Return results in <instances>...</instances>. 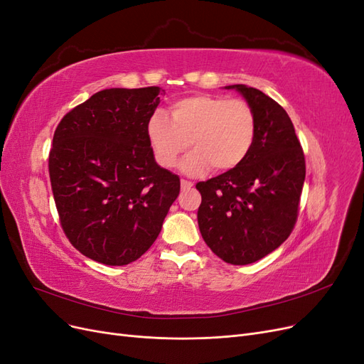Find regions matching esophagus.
<instances>
[{
    "label": "esophagus",
    "instance_id": "esophagus-1",
    "mask_svg": "<svg viewBox=\"0 0 364 364\" xmlns=\"http://www.w3.org/2000/svg\"><path fill=\"white\" fill-rule=\"evenodd\" d=\"M193 185H194V183H193V182H190V181H185V179H182V181H181V186H182V190H190Z\"/></svg>",
    "mask_w": 364,
    "mask_h": 364
}]
</instances>
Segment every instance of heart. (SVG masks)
Masks as SVG:
<instances>
[{"instance_id":"obj_1","label":"heart","mask_w":364,"mask_h":364,"mask_svg":"<svg viewBox=\"0 0 364 364\" xmlns=\"http://www.w3.org/2000/svg\"><path fill=\"white\" fill-rule=\"evenodd\" d=\"M149 139L156 161L171 168L188 150L182 170L191 176L214 167L232 170L250 153L257 136V117L241 98L225 95H191L171 106V118L156 111L149 121Z\"/></svg>"}]
</instances>
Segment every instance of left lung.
<instances>
[{
    "instance_id": "8db88e82",
    "label": "left lung",
    "mask_w": 364,
    "mask_h": 364,
    "mask_svg": "<svg viewBox=\"0 0 364 364\" xmlns=\"http://www.w3.org/2000/svg\"><path fill=\"white\" fill-rule=\"evenodd\" d=\"M243 94L257 117L247 158L217 178L199 182L200 234L218 258L234 266L255 262L289 238L299 215L305 156L284 107L246 85Z\"/></svg>"
}]
</instances>
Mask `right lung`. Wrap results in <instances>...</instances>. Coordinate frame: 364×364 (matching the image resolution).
Here are the masks:
<instances>
[{"label": "right lung", "mask_w": 364, "mask_h": 364, "mask_svg": "<svg viewBox=\"0 0 364 364\" xmlns=\"http://www.w3.org/2000/svg\"><path fill=\"white\" fill-rule=\"evenodd\" d=\"M159 86L112 87L65 115L48 171L60 226L85 257L126 266L155 243L181 191L179 176L153 158L149 121Z\"/></svg>", "instance_id": "right-lung-1"}]
</instances>
